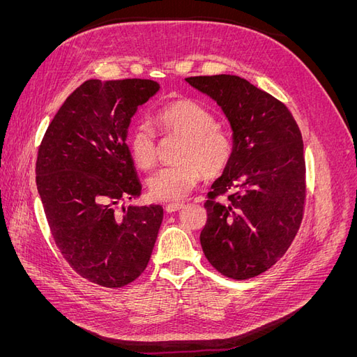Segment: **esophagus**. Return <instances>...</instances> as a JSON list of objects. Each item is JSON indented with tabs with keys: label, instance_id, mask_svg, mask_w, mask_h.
Segmentation results:
<instances>
[{
	"label": "esophagus",
	"instance_id": "esophagus-1",
	"mask_svg": "<svg viewBox=\"0 0 357 357\" xmlns=\"http://www.w3.org/2000/svg\"><path fill=\"white\" fill-rule=\"evenodd\" d=\"M181 208H185V204H183V202H172V204L165 205L167 213H174V211H178Z\"/></svg>",
	"mask_w": 357,
	"mask_h": 357
}]
</instances>
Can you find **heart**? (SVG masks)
Instances as JSON below:
<instances>
[{
    "instance_id": "b5f03b06",
    "label": "heart",
    "mask_w": 357,
    "mask_h": 357,
    "mask_svg": "<svg viewBox=\"0 0 357 357\" xmlns=\"http://www.w3.org/2000/svg\"><path fill=\"white\" fill-rule=\"evenodd\" d=\"M162 134L181 137L177 164L159 169L149 180V192L158 201L185 198L204 176L214 178L223 174L234 158L231 135L219 125L211 112L199 102L180 98L156 113ZM126 146L135 165L153 168L156 162V135L147 123L135 125L128 134Z\"/></svg>"
}]
</instances>
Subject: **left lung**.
Returning <instances> with one entry per match:
<instances>
[{"mask_svg":"<svg viewBox=\"0 0 357 357\" xmlns=\"http://www.w3.org/2000/svg\"><path fill=\"white\" fill-rule=\"evenodd\" d=\"M186 82L222 107L234 131V158L204 204V255L225 277H256L283 257L304 215L299 126L282 101L238 75H197Z\"/></svg>","mask_w":357,"mask_h":357,"instance_id":"obj_1","label":"left lung"}]
</instances>
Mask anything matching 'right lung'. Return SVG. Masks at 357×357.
<instances>
[{
	"label": "right lung",
	"mask_w": 357,
	"mask_h": 357,
	"mask_svg": "<svg viewBox=\"0 0 357 357\" xmlns=\"http://www.w3.org/2000/svg\"><path fill=\"white\" fill-rule=\"evenodd\" d=\"M158 91L146 79L84 82L38 147L37 189L53 240L75 273L104 287L142 275L164 218L160 205L117 210L142 195L125 139L137 107Z\"/></svg>",
	"instance_id": "1"
}]
</instances>
